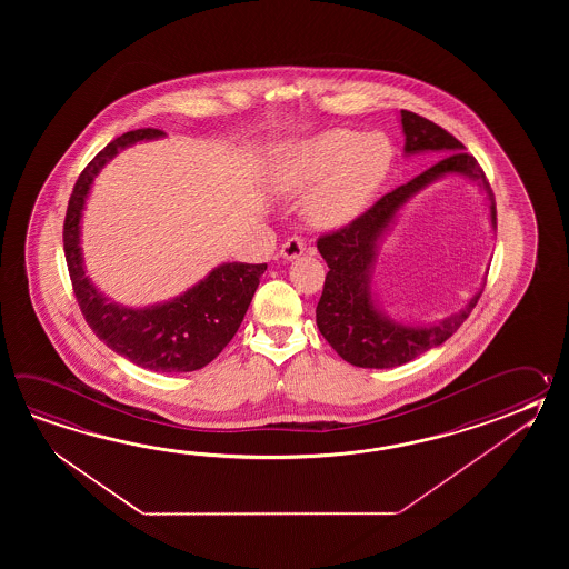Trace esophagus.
Instances as JSON below:
<instances>
[{
	"label": "esophagus",
	"mask_w": 569,
	"mask_h": 569,
	"mask_svg": "<svg viewBox=\"0 0 569 569\" xmlns=\"http://www.w3.org/2000/svg\"><path fill=\"white\" fill-rule=\"evenodd\" d=\"M305 254V240L299 238V236H292L289 238L287 242L282 243V248H280V256L284 258V260H295V258H299V256Z\"/></svg>",
	"instance_id": "esophagus-1"
}]
</instances>
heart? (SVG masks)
I'll list each match as a JSON object with an SVG mask.
<instances>
[{"label": "heart", "instance_id": "b5f03b06", "mask_svg": "<svg viewBox=\"0 0 569 569\" xmlns=\"http://www.w3.org/2000/svg\"><path fill=\"white\" fill-rule=\"evenodd\" d=\"M376 133L329 130L292 146L274 174L287 197L312 187L305 216L319 228H336L356 218L387 177L390 150Z\"/></svg>", "mask_w": 569, "mask_h": 569}]
</instances>
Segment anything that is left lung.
Here are the masks:
<instances>
[{
	"label": "left lung",
	"instance_id": "1",
	"mask_svg": "<svg viewBox=\"0 0 569 569\" xmlns=\"http://www.w3.org/2000/svg\"><path fill=\"white\" fill-rule=\"evenodd\" d=\"M400 123L405 132V154L433 150L446 157L412 181L380 197L360 218L317 240V250L329 267L315 311L317 327L346 362L360 368H395L441 346L470 317L482 295V289L478 290L466 307L437 326H402L376 309L370 290L376 248L400 207L437 179L463 174L482 187L496 230L495 193L478 160L463 150L466 146L441 126L407 109H400Z\"/></svg>",
	"mask_w": 569,
	"mask_h": 569
}]
</instances>
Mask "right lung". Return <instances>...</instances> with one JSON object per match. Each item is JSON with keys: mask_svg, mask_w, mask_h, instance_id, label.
Returning <instances> with one entry per match:
<instances>
[{"mask_svg": "<svg viewBox=\"0 0 569 569\" xmlns=\"http://www.w3.org/2000/svg\"><path fill=\"white\" fill-rule=\"evenodd\" d=\"M160 136L154 128L121 133L87 164L69 199L62 242L74 297L97 338L146 370L193 372L216 360L236 336L267 264L228 262L172 301L130 309L108 301L91 284L79 246L81 213L97 172L121 148Z\"/></svg>", "mask_w": 569, "mask_h": 569, "instance_id": "right-lung-1", "label": "right lung"}]
</instances>
